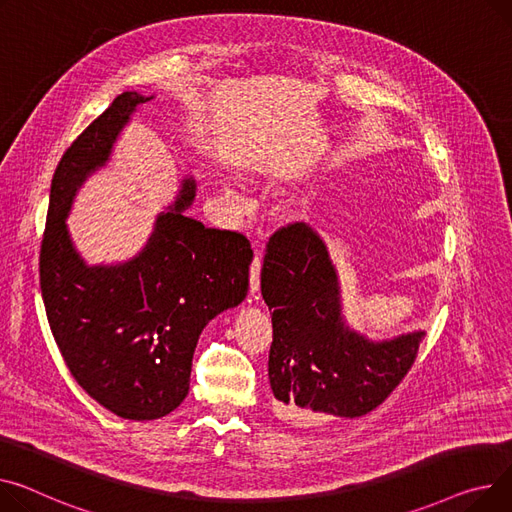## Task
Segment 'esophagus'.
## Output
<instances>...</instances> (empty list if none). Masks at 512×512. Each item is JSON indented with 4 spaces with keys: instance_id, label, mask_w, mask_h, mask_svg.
Masks as SVG:
<instances>
[{
    "instance_id": "1",
    "label": "esophagus",
    "mask_w": 512,
    "mask_h": 512,
    "mask_svg": "<svg viewBox=\"0 0 512 512\" xmlns=\"http://www.w3.org/2000/svg\"><path fill=\"white\" fill-rule=\"evenodd\" d=\"M261 261H263V255H261V251H257L255 257H253V263H251V292L253 294L259 292V286H261V280H259V276H261Z\"/></svg>"
}]
</instances>
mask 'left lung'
Returning a JSON list of instances; mask_svg holds the SVG:
<instances>
[{
	"label": "left lung",
	"instance_id": "1",
	"mask_svg": "<svg viewBox=\"0 0 512 512\" xmlns=\"http://www.w3.org/2000/svg\"><path fill=\"white\" fill-rule=\"evenodd\" d=\"M261 294L274 311L267 362L274 412L296 426L377 410L410 372L426 335L414 331L370 342L352 331L342 317L335 267L304 222L271 234Z\"/></svg>",
	"mask_w": 512,
	"mask_h": 512
}]
</instances>
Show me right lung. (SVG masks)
<instances>
[{"label":"right lung","mask_w":512,"mask_h":512,"mask_svg":"<svg viewBox=\"0 0 512 512\" xmlns=\"http://www.w3.org/2000/svg\"><path fill=\"white\" fill-rule=\"evenodd\" d=\"M152 96L119 94L61 156L41 243V292L55 344L78 385L127 420L170 414L189 393L199 333L249 290L253 249L234 230L185 214L195 181L160 214L144 251L121 265L88 267L65 216L84 179L109 160L121 127Z\"/></svg>","instance_id":"right-lung-1"}]
</instances>
